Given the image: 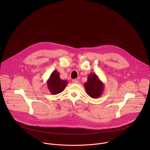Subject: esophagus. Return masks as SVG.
Returning a JSON list of instances; mask_svg holds the SVG:
<instances>
[{
  "mask_svg": "<svg viewBox=\"0 0 150 150\" xmlns=\"http://www.w3.org/2000/svg\"><path fill=\"white\" fill-rule=\"evenodd\" d=\"M79 82V81L77 79H73L72 80V83H78Z\"/></svg>",
  "mask_w": 150,
  "mask_h": 150,
  "instance_id": "obj_1",
  "label": "esophagus"
}]
</instances>
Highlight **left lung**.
Instances as JSON below:
<instances>
[{
    "label": "left lung",
    "instance_id": "left-lung-1",
    "mask_svg": "<svg viewBox=\"0 0 150 150\" xmlns=\"http://www.w3.org/2000/svg\"><path fill=\"white\" fill-rule=\"evenodd\" d=\"M84 87L87 94L93 98L100 97L104 91V85L96 74H90L87 81L84 83Z\"/></svg>",
    "mask_w": 150,
    "mask_h": 150
}]
</instances>
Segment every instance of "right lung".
<instances>
[{
	"instance_id": "add662e5",
	"label": "right lung",
	"mask_w": 150,
	"mask_h": 150,
	"mask_svg": "<svg viewBox=\"0 0 150 150\" xmlns=\"http://www.w3.org/2000/svg\"><path fill=\"white\" fill-rule=\"evenodd\" d=\"M67 80L61 79L57 71H54L50 75L47 81V88L50 93L53 95H56L62 92L68 85Z\"/></svg>"
}]
</instances>
